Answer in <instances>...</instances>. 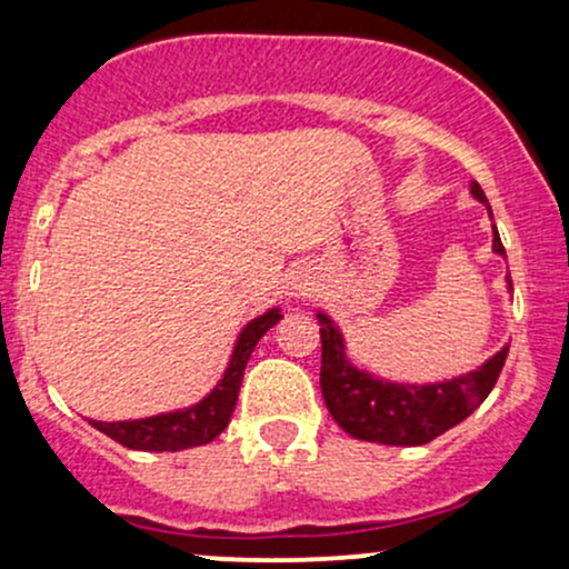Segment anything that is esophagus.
I'll list each match as a JSON object with an SVG mask.
<instances>
[{
    "mask_svg": "<svg viewBox=\"0 0 569 569\" xmlns=\"http://www.w3.org/2000/svg\"><path fill=\"white\" fill-rule=\"evenodd\" d=\"M310 280L307 278H302V276H297V278H291V283H289V297H293V299H305L307 293H310Z\"/></svg>",
    "mask_w": 569,
    "mask_h": 569,
    "instance_id": "esophagus-1",
    "label": "esophagus"
}]
</instances>
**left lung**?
<instances>
[{"label": "left lung", "instance_id": "8db88e82", "mask_svg": "<svg viewBox=\"0 0 569 569\" xmlns=\"http://www.w3.org/2000/svg\"><path fill=\"white\" fill-rule=\"evenodd\" d=\"M473 198L487 206L485 189L471 184ZM489 208V206H487ZM492 217V211H489ZM495 253L506 257L498 227H492ZM508 289L513 291L511 276ZM321 321V393L337 426L352 439L390 443V447H420L447 433L457 422L466 420L485 398L492 393L502 363L508 358V345L476 371L466 377L436 385H396L382 382L356 369L345 358L342 335L329 316L318 312Z\"/></svg>", "mask_w": 569, "mask_h": 569}]
</instances>
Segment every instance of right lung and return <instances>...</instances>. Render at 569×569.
<instances>
[{
	"label": "right lung",
	"mask_w": 569,
	"mask_h": 569,
	"mask_svg": "<svg viewBox=\"0 0 569 569\" xmlns=\"http://www.w3.org/2000/svg\"><path fill=\"white\" fill-rule=\"evenodd\" d=\"M280 312L270 310L264 316L253 318L251 323L240 331L238 345H234L230 367L217 388L211 390L200 403L189 409L168 411V415L143 417V420H122V422H98L90 420V426L107 433L109 439L128 449H141V452H179V449L202 447L213 441L230 422L234 403H238L240 382L253 348L267 331L280 321Z\"/></svg>",
	"instance_id": "obj_1"
}]
</instances>
